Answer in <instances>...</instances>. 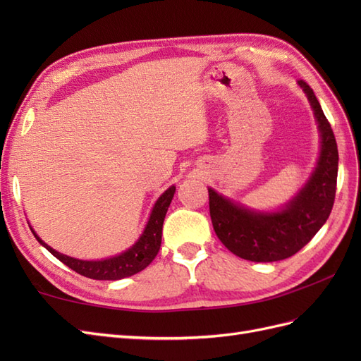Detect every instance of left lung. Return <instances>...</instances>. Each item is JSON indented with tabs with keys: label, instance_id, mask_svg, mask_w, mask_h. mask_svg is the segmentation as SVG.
Instances as JSON below:
<instances>
[{
	"label": "left lung",
	"instance_id": "left-lung-1",
	"mask_svg": "<svg viewBox=\"0 0 361 361\" xmlns=\"http://www.w3.org/2000/svg\"><path fill=\"white\" fill-rule=\"evenodd\" d=\"M298 84L307 94L321 133L318 164L300 192L277 212H256L207 188L218 239L245 260L276 262L298 253L318 233L333 209L338 166L336 138L310 85L302 80Z\"/></svg>",
	"mask_w": 361,
	"mask_h": 361
}]
</instances>
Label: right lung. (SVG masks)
<instances>
[{
  "instance_id": "add662e5",
  "label": "right lung",
  "mask_w": 361,
  "mask_h": 361,
  "mask_svg": "<svg viewBox=\"0 0 361 361\" xmlns=\"http://www.w3.org/2000/svg\"><path fill=\"white\" fill-rule=\"evenodd\" d=\"M174 191H176V187H170L157 200L154 209H152V214L149 216L145 232L141 233L138 241L133 247L123 251V253H120L110 259L80 260V259L69 257L66 255L59 253V251H56L48 244L43 243L32 228L31 232L52 256H56L60 262H63L64 265L69 267L75 272H78V274L93 280H120L143 271L158 255L159 247H161L164 218H166Z\"/></svg>"
}]
</instances>
